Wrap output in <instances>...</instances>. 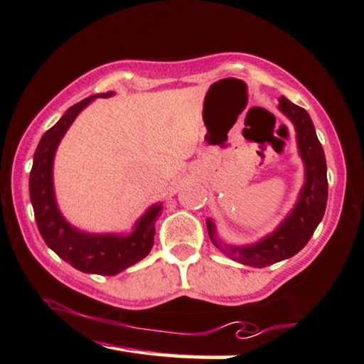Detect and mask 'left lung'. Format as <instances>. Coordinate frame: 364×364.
<instances>
[{
  "instance_id": "8db88e82",
  "label": "left lung",
  "mask_w": 364,
  "mask_h": 364,
  "mask_svg": "<svg viewBox=\"0 0 364 364\" xmlns=\"http://www.w3.org/2000/svg\"><path fill=\"white\" fill-rule=\"evenodd\" d=\"M279 108L294 124L299 153L306 165V184L301 191L299 202L274 234L250 247H221L215 235V224L210 220L207 221L208 235L216 248H220L234 261L259 269L291 257L306 247L323 220L328 200L326 159L321 143L316 138L312 119L306 109L297 107L285 97L279 100Z\"/></svg>"
}]
</instances>
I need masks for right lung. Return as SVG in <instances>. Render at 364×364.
I'll use <instances>...</instances> for the list:
<instances>
[{"mask_svg":"<svg viewBox=\"0 0 364 364\" xmlns=\"http://www.w3.org/2000/svg\"><path fill=\"white\" fill-rule=\"evenodd\" d=\"M113 92L90 95L68 108L60 121L43 135L33 157L30 171V199L39 234L50 250L85 274L116 275L148 256L154 245V224L162 213V205H154L136 223L129 235L85 234L71 228L57 208L52 165L58 143L76 116L98 97H111Z\"/></svg>","mask_w":364,"mask_h":364,"instance_id":"add662e5","label":"right lung"}]
</instances>
